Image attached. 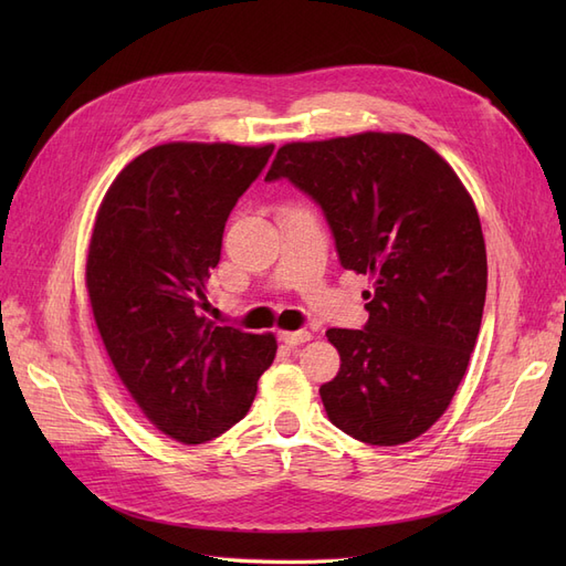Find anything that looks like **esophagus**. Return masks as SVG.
Returning a JSON list of instances; mask_svg holds the SVG:
<instances>
[{
	"label": "esophagus",
	"mask_w": 566,
	"mask_h": 566,
	"mask_svg": "<svg viewBox=\"0 0 566 566\" xmlns=\"http://www.w3.org/2000/svg\"><path fill=\"white\" fill-rule=\"evenodd\" d=\"M312 339V333L310 331H283L281 333V342H285L287 347H297V345H304V342Z\"/></svg>",
	"instance_id": "34e87169"
}]
</instances>
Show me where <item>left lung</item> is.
I'll use <instances>...</instances> for the list:
<instances>
[{
  "mask_svg": "<svg viewBox=\"0 0 566 566\" xmlns=\"http://www.w3.org/2000/svg\"><path fill=\"white\" fill-rule=\"evenodd\" d=\"M290 179L328 219L339 262L364 273V331L331 328L339 370L321 385L331 422L370 447H399L447 413L486 300L474 200L434 148L361 132L279 148L266 181Z\"/></svg>",
  "mask_w": 566,
  "mask_h": 566,
  "instance_id": "1",
  "label": "left lung"
}]
</instances>
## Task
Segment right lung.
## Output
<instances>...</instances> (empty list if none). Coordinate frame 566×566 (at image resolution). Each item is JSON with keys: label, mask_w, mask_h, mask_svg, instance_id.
<instances>
[{"label": "right lung", "mask_w": 566, "mask_h": 566, "mask_svg": "<svg viewBox=\"0 0 566 566\" xmlns=\"http://www.w3.org/2000/svg\"><path fill=\"white\" fill-rule=\"evenodd\" d=\"M273 144L169 142L136 156L98 205L84 283L111 364L153 427L202 443L243 420L276 337L202 314L224 224Z\"/></svg>", "instance_id": "1"}]
</instances>
